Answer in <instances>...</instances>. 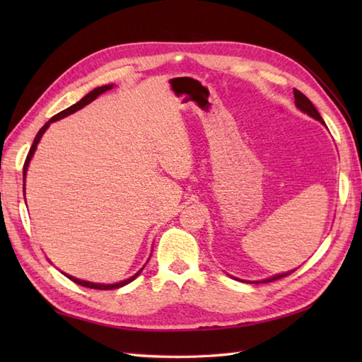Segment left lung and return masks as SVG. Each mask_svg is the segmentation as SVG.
<instances>
[{
	"mask_svg": "<svg viewBox=\"0 0 362 362\" xmlns=\"http://www.w3.org/2000/svg\"><path fill=\"white\" fill-rule=\"evenodd\" d=\"M294 99H296V107H297V109H298L300 112H303V113L308 115V117H311V118H314V119L320 121L322 124L325 126V122H324V119H322L320 113L317 112L316 107H314V104L310 101L308 98H306V96L302 93V91L294 90ZM294 271H296V269H294ZM294 271H289V272H284V274H276V275H274V276H269V279H264V280H261V281H245V283H269V281H274V280L283 279V276H286V275L292 274Z\"/></svg>",
	"mask_w": 362,
	"mask_h": 362,
	"instance_id": "1",
	"label": "left lung"
}]
</instances>
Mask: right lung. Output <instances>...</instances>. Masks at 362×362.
Instances as JSON below:
<instances>
[{
	"label": "right lung",
	"mask_w": 362,
	"mask_h": 362,
	"mask_svg": "<svg viewBox=\"0 0 362 362\" xmlns=\"http://www.w3.org/2000/svg\"><path fill=\"white\" fill-rule=\"evenodd\" d=\"M113 88V83H110V86H103V87H96L95 90H91L90 93H87L86 96H83L79 103H76V104H73L71 107H68V109H65V110H62L60 113H57V115H54V117L46 122V124L38 130V134L35 135V138H34V143H33V146H30V149H29V153H28V157H26V161H25V166H23V180H26V173H28V166H29V163H30V158H33V156H34V152H35V149H37V144H38V141H40V138H42V135L46 132V129H48L49 126H51V122H56V121H59V119H62V118H65V117H68V115H71V113H74V112H78V110H81V109H83V107L86 105H88L91 101H95V99L99 96V95H103V93H105L107 90H112ZM26 183V182H25ZM146 266V264H144ZM144 266L140 269V271H138L135 275H132L130 276V279H126V280H122V281H118V283H112V284H104V283H93V281H86V280H81V279H76V276H71V275H68V274H65V276H68V279H70L71 281H74V283H78V284H81V286H86V288H91V289H103V291H105V289H118V288H121V286H126L127 283H130V281H134L138 275L141 274V271L144 269Z\"/></svg>",
	"instance_id": "1"
}]
</instances>
